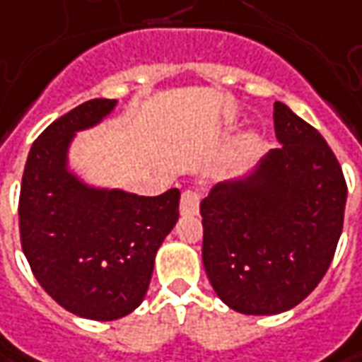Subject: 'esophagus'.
I'll use <instances>...</instances> for the list:
<instances>
[{
  "label": "esophagus",
  "instance_id": "34e87169",
  "mask_svg": "<svg viewBox=\"0 0 362 362\" xmlns=\"http://www.w3.org/2000/svg\"><path fill=\"white\" fill-rule=\"evenodd\" d=\"M198 206H200V194L196 190H184L180 198V212L184 216H190L198 212Z\"/></svg>",
  "mask_w": 362,
  "mask_h": 362
}]
</instances>
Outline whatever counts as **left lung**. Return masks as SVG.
I'll list each match as a JSON object with an SVG mask.
<instances>
[{"instance_id":"obj_1","label":"left lung","mask_w":362,"mask_h":362,"mask_svg":"<svg viewBox=\"0 0 362 362\" xmlns=\"http://www.w3.org/2000/svg\"><path fill=\"white\" fill-rule=\"evenodd\" d=\"M274 132L281 148L200 202L206 274L220 300L244 315L303 303L343 232L346 182L329 144L282 102H274Z\"/></svg>"}]
</instances>
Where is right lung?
Instances as JSON below:
<instances>
[{
  "instance_id": "1",
  "label": "right lung",
  "mask_w": 362,
  "mask_h": 362,
  "mask_svg": "<svg viewBox=\"0 0 362 362\" xmlns=\"http://www.w3.org/2000/svg\"><path fill=\"white\" fill-rule=\"evenodd\" d=\"M114 106L95 98L49 124L33 142L19 190V238L33 276L57 305L92 320L140 306L180 202L178 188L160 196L95 190L68 172L74 134Z\"/></svg>"
}]
</instances>
